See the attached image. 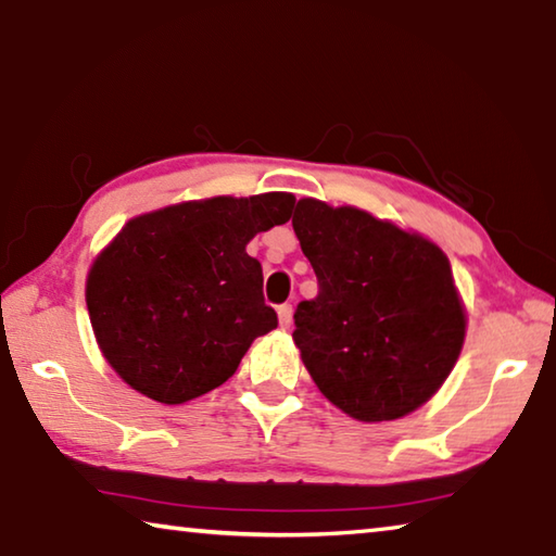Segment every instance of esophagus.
Masks as SVG:
<instances>
[{
    "label": "esophagus",
    "mask_w": 556,
    "mask_h": 556,
    "mask_svg": "<svg viewBox=\"0 0 556 556\" xmlns=\"http://www.w3.org/2000/svg\"><path fill=\"white\" fill-rule=\"evenodd\" d=\"M291 314H294V312H291V304H285V306L277 308V316H279V326L281 328H289L291 326Z\"/></svg>",
    "instance_id": "obj_1"
}]
</instances>
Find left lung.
<instances>
[{
    "instance_id": "1",
    "label": "left lung",
    "mask_w": 556,
    "mask_h": 556,
    "mask_svg": "<svg viewBox=\"0 0 556 556\" xmlns=\"http://www.w3.org/2000/svg\"><path fill=\"white\" fill-rule=\"evenodd\" d=\"M294 232L318 294L294 314V343L328 402L392 421L434 397L460 355L466 308L444 250L368 211L301 199Z\"/></svg>"
}]
</instances>
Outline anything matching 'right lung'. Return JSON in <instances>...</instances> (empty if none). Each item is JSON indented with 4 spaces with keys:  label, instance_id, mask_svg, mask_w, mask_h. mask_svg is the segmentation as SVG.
Here are the masks:
<instances>
[{
    "label": "right lung",
    "instance_id": "right-lung-1",
    "mask_svg": "<svg viewBox=\"0 0 556 556\" xmlns=\"http://www.w3.org/2000/svg\"><path fill=\"white\" fill-rule=\"evenodd\" d=\"M291 193L215 195L125 223L92 262L86 301L102 355L131 390L184 404L232 378L257 336L277 328L262 296L257 232L287 223Z\"/></svg>",
    "mask_w": 556,
    "mask_h": 556
}]
</instances>
